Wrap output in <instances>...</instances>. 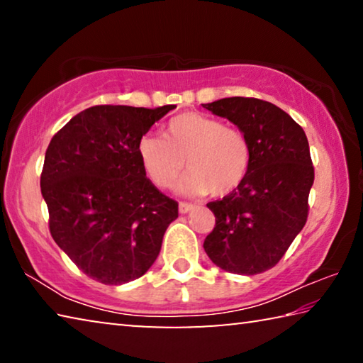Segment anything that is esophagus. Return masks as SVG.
Wrapping results in <instances>:
<instances>
[{
    "label": "esophagus",
    "instance_id": "obj_1",
    "mask_svg": "<svg viewBox=\"0 0 363 363\" xmlns=\"http://www.w3.org/2000/svg\"><path fill=\"white\" fill-rule=\"evenodd\" d=\"M194 208H195V205L187 203V201H181V203H179V213L186 214V213H189V211H192Z\"/></svg>",
    "mask_w": 363,
    "mask_h": 363
}]
</instances>
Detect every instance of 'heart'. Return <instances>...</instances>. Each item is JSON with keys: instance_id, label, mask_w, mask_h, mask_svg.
<instances>
[{"instance_id": "obj_1", "label": "heart", "mask_w": 363, "mask_h": 363, "mask_svg": "<svg viewBox=\"0 0 363 363\" xmlns=\"http://www.w3.org/2000/svg\"><path fill=\"white\" fill-rule=\"evenodd\" d=\"M138 153L147 177L160 189H171L184 171L182 192L224 196L245 181L251 164L248 138L235 126L213 116L184 112L163 128V139L145 134Z\"/></svg>"}]
</instances>
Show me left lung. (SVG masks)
<instances>
[{"label":"left lung","mask_w":363,"mask_h":363,"mask_svg":"<svg viewBox=\"0 0 363 363\" xmlns=\"http://www.w3.org/2000/svg\"><path fill=\"white\" fill-rule=\"evenodd\" d=\"M201 106L237 125L251 145L245 181L206 205L216 225L203 248L227 272L261 274L281 259L307 220L314 184L309 143L303 128L267 101L225 97Z\"/></svg>","instance_id":"8db88e82"}]
</instances>
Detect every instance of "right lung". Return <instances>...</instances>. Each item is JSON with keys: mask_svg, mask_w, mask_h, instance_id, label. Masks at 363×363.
<instances>
[{"mask_svg": "<svg viewBox=\"0 0 363 363\" xmlns=\"http://www.w3.org/2000/svg\"><path fill=\"white\" fill-rule=\"evenodd\" d=\"M174 106H94L54 134L41 171L49 232L88 277L104 285L150 269L177 201L153 186L138 143Z\"/></svg>", "mask_w": 363, "mask_h": 363, "instance_id": "1", "label": "right lung"}]
</instances>
